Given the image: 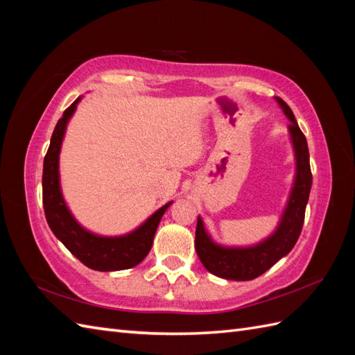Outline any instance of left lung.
Instances as JSON below:
<instances>
[{
  "mask_svg": "<svg viewBox=\"0 0 355 355\" xmlns=\"http://www.w3.org/2000/svg\"><path fill=\"white\" fill-rule=\"evenodd\" d=\"M285 116L291 120L288 125L294 150H296L297 175L288 205H286L282 221L279 224L275 235H271L262 244L250 248H224L212 243V239L205 230L201 218L197 221L195 230V250L200 261L210 273L232 279V281H250L266 273L275 263L291 252L297 243L305 220V209L310 197L313 175L310 168V153L304 132L296 122L291 108L281 97H276Z\"/></svg>",
  "mask_w": 355,
  "mask_h": 355,
  "instance_id": "1",
  "label": "left lung"
}]
</instances>
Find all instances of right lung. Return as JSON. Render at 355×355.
Listing matches in <instances>:
<instances>
[{"instance_id":"obj_1","label":"right lung","mask_w":355,"mask_h":355,"mask_svg":"<svg viewBox=\"0 0 355 355\" xmlns=\"http://www.w3.org/2000/svg\"><path fill=\"white\" fill-rule=\"evenodd\" d=\"M80 101L78 97L69 108L64 111V116L58 120L55 131H53L50 146L44 157L42 171V205L44 214L47 218L51 232L76 258L88 268L99 271H116L135 267L146 258L155 230L158 227L164 210L172 202L164 205L162 209L140 225V227L130 233V235L119 238H102L87 232L84 227L74 221L70 210L67 209L61 187H59V150L65 132V126L71 114L76 110V105Z\"/></svg>"}]
</instances>
